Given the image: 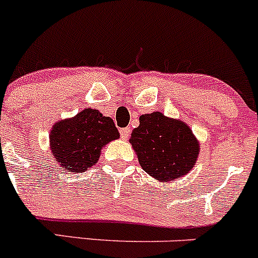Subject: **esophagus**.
I'll return each mask as SVG.
<instances>
[{
    "label": "esophagus",
    "mask_w": 258,
    "mask_h": 258,
    "mask_svg": "<svg viewBox=\"0 0 258 258\" xmlns=\"http://www.w3.org/2000/svg\"><path fill=\"white\" fill-rule=\"evenodd\" d=\"M119 132L122 139H127L129 138V136H131V127H121Z\"/></svg>",
    "instance_id": "esophagus-1"
}]
</instances>
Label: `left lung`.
Here are the masks:
<instances>
[{"instance_id": "8db88e82", "label": "left lung", "mask_w": 258, "mask_h": 258, "mask_svg": "<svg viewBox=\"0 0 258 258\" xmlns=\"http://www.w3.org/2000/svg\"><path fill=\"white\" fill-rule=\"evenodd\" d=\"M129 142L137 152L142 168L159 182L186 175L198 159V139L187 124L158 111L139 117V126Z\"/></svg>"}]
</instances>
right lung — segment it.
Instances as JSON below:
<instances>
[{"mask_svg":"<svg viewBox=\"0 0 258 258\" xmlns=\"http://www.w3.org/2000/svg\"><path fill=\"white\" fill-rule=\"evenodd\" d=\"M119 137L112 119L88 107L71 119L55 122L49 139L59 166L67 172L81 173L97 163L102 147Z\"/></svg>","mask_w":258,"mask_h":258,"instance_id":"1","label":"right lung"}]
</instances>
